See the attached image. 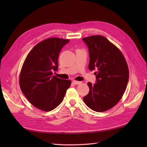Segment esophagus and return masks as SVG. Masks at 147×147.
Instances as JSON below:
<instances>
[{
	"label": "esophagus",
	"mask_w": 147,
	"mask_h": 147,
	"mask_svg": "<svg viewBox=\"0 0 147 147\" xmlns=\"http://www.w3.org/2000/svg\"><path fill=\"white\" fill-rule=\"evenodd\" d=\"M81 83H82L81 82H78V81H76V80L73 81V84H74V85H78V84H80Z\"/></svg>",
	"instance_id": "1"
}]
</instances>
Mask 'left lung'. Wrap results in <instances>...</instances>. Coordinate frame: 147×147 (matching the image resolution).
Segmentation results:
<instances>
[{"label":"left lung","mask_w":147,"mask_h":147,"mask_svg":"<svg viewBox=\"0 0 147 147\" xmlns=\"http://www.w3.org/2000/svg\"><path fill=\"white\" fill-rule=\"evenodd\" d=\"M89 54V69L95 71L96 83H88L89 93L83 98L92 110H108L121 100L127 86L129 71L117 47L102 36L84 38Z\"/></svg>","instance_id":"left-lung-1"}]
</instances>
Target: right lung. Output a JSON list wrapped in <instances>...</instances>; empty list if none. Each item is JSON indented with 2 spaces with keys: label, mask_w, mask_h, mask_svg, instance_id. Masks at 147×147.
<instances>
[{
  "label": "right lung",
  "mask_w": 147,
  "mask_h": 147,
  "mask_svg": "<svg viewBox=\"0 0 147 147\" xmlns=\"http://www.w3.org/2000/svg\"><path fill=\"white\" fill-rule=\"evenodd\" d=\"M69 39H47L31 50L24 61L19 77L20 88L32 105L49 111L56 108L71 86L69 80L53 74L58 70V59Z\"/></svg>",
  "instance_id": "add662e5"
}]
</instances>
